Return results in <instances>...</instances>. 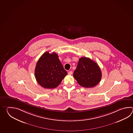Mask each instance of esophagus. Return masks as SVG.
I'll return each instance as SVG.
<instances>
[{
	"instance_id": "obj_1",
	"label": "esophagus",
	"mask_w": 133,
	"mask_h": 133,
	"mask_svg": "<svg viewBox=\"0 0 133 133\" xmlns=\"http://www.w3.org/2000/svg\"><path fill=\"white\" fill-rule=\"evenodd\" d=\"M68 75H71L72 74H73V72H72V71H69L68 72Z\"/></svg>"
}]
</instances>
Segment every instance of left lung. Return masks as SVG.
Wrapping results in <instances>:
<instances>
[{"label": "left lung", "instance_id": "obj_1", "mask_svg": "<svg viewBox=\"0 0 133 133\" xmlns=\"http://www.w3.org/2000/svg\"><path fill=\"white\" fill-rule=\"evenodd\" d=\"M73 76L81 86L90 88L99 83L102 77V73L96 63L90 58L82 57L79 59Z\"/></svg>", "mask_w": 133, "mask_h": 133}]
</instances>
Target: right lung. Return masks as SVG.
<instances>
[{
    "mask_svg": "<svg viewBox=\"0 0 133 133\" xmlns=\"http://www.w3.org/2000/svg\"><path fill=\"white\" fill-rule=\"evenodd\" d=\"M57 54L46 52L38 60L35 71L37 83L43 88H57L67 75Z\"/></svg>",
    "mask_w": 133,
    "mask_h": 133,
    "instance_id": "right-lung-1",
    "label": "right lung"
}]
</instances>
